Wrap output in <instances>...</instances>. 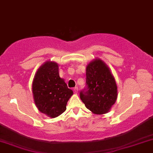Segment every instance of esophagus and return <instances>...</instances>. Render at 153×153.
I'll return each instance as SVG.
<instances>
[{
    "label": "esophagus",
    "instance_id": "esophagus-1",
    "mask_svg": "<svg viewBox=\"0 0 153 153\" xmlns=\"http://www.w3.org/2000/svg\"><path fill=\"white\" fill-rule=\"evenodd\" d=\"M73 90H74V92H75V94H78V87H75V88H73Z\"/></svg>",
    "mask_w": 153,
    "mask_h": 153
}]
</instances>
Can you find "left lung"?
Segmentation results:
<instances>
[{
	"label": "left lung",
	"instance_id": "obj_1",
	"mask_svg": "<svg viewBox=\"0 0 153 153\" xmlns=\"http://www.w3.org/2000/svg\"><path fill=\"white\" fill-rule=\"evenodd\" d=\"M86 87L80 97L93 113H107L117 100V85L110 69L101 59H95L86 68Z\"/></svg>",
	"mask_w": 153,
	"mask_h": 153
}]
</instances>
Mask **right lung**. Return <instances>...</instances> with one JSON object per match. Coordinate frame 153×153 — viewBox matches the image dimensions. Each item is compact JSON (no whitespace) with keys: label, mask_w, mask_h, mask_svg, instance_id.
I'll list each match as a JSON object with an SVG mask.
<instances>
[{"label":"right lung","mask_w":153,"mask_h":153,"mask_svg":"<svg viewBox=\"0 0 153 153\" xmlns=\"http://www.w3.org/2000/svg\"><path fill=\"white\" fill-rule=\"evenodd\" d=\"M35 103L42 113L56 117L66 110L67 103L73 94L59 75V67L47 62L38 70L33 82Z\"/></svg>","instance_id":"add662e5"}]
</instances>
